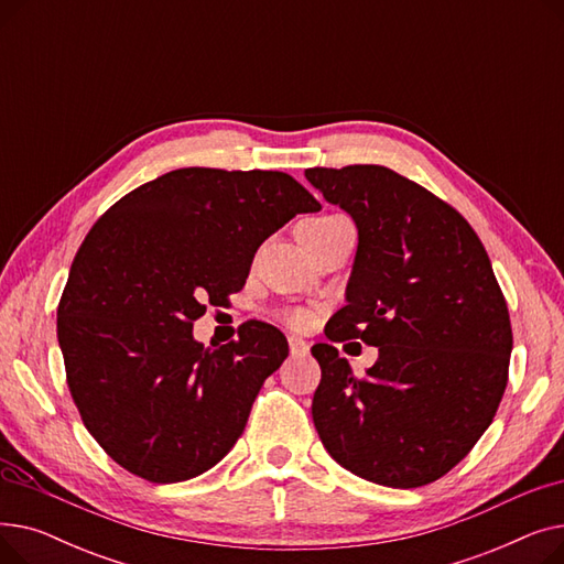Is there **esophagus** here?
<instances>
[{
    "mask_svg": "<svg viewBox=\"0 0 564 564\" xmlns=\"http://www.w3.org/2000/svg\"><path fill=\"white\" fill-rule=\"evenodd\" d=\"M288 345H290V354H292V357H304V354H308V343H306L304 338L290 336V338H288Z\"/></svg>",
    "mask_w": 564,
    "mask_h": 564,
    "instance_id": "esophagus-1",
    "label": "esophagus"
}]
</instances>
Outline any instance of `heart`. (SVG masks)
Returning a JSON list of instances; mask_svg holds the SVG:
<instances>
[{
	"instance_id": "obj_1",
	"label": "heart",
	"mask_w": 564,
	"mask_h": 564,
	"mask_svg": "<svg viewBox=\"0 0 564 564\" xmlns=\"http://www.w3.org/2000/svg\"><path fill=\"white\" fill-rule=\"evenodd\" d=\"M334 219H340L336 215H324V217H313V219H306L302 226H322V224H329ZM283 319L290 324V327H297V329H304L306 324L311 322V315L306 311H288L283 313Z\"/></svg>"
}]
</instances>
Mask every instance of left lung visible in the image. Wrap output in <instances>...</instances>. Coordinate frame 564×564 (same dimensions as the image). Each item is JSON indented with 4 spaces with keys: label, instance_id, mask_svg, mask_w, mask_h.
Here are the masks:
<instances>
[{
    "label": "left lung",
    "instance_id": "left-lung-1",
    "mask_svg": "<svg viewBox=\"0 0 564 564\" xmlns=\"http://www.w3.org/2000/svg\"><path fill=\"white\" fill-rule=\"evenodd\" d=\"M354 219L359 247L322 368L313 423L327 453L364 480L413 489L457 466L491 425L508 387L512 327L470 224L425 187L377 164L306 169ZM380 349L364 378L334 341Z\"/></svg>",
    "mask_w": 564,
    "mask_h": 564
}]
</instances>
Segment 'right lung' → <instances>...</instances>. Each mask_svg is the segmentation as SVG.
Here are the masks:
<instances>
[{"label": "right lung", "instance_id": "right-lung-1", "mask_svg": "<svg viewBox=\"0 0 564 564\" xmlns=\"http://www.w3.org/2000/svg\"><path fill=\"white\" fill-rule=\"evenodd\" d=\"M319 207L281 171L189 166L126 194L88 230L56 336L79 416L116 464L169 485L228 455L288 340L251 319L237 340L203 347L194 319L245 288L267 237Z\"/></svg>", "mask_w": 564, "mask_h": 564}]
</instances>
